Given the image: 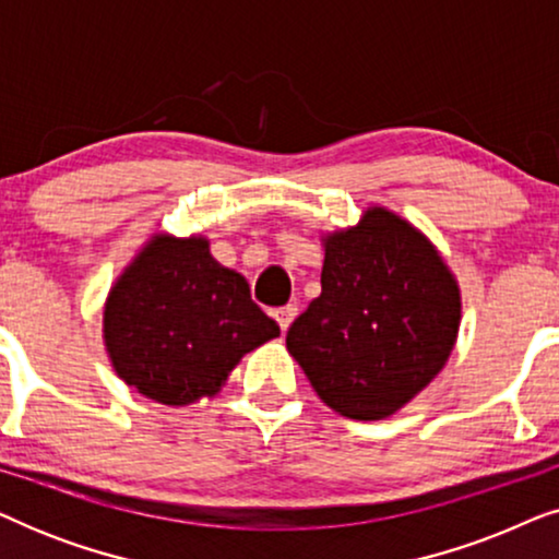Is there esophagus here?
<instances>
[{
  "instance_id": "34e87169",
  "label": "esophagus",
  "mask_w": 559,
  "mask_h": 559,
  "mask_svg": "<svg viewBox=\"0 0 559 559\" xmlns=\"http://www.w3.org/2000/svg\"><path fill=\"white\" fill-rule=\"evenodd\" d=\"M274 318H277V323H280V328H282V333H285L287 328L293 325V320L297 318V308H295V305H285V308L274 310Z\"/></svg>"
}]
</instances>
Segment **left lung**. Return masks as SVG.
<instances>
[{
	"label": "left lung",
	"mask_w": 559,
	"mask_h": 559,
	"mask_svg": "<svg viewBox=\"0 0 559 559\" xmlns=\"http://www.w3.org/2000/svg\"><path fill=\"white\" fill-rule=\"evenodd\" d=\"M323 247V289L289 325L287 350L328 407L384 419L445 366L461 289L432 241L381 205L328 234Z\"/></svg>",
	"instance_id": "obj_1"
}]
</instances>
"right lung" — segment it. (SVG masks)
I'll return each mask as SVG.
<instances>
[{
    "mask_svg": "<svg viewBox=\"0 0 559 559\" xmlns=\"http://www.w3.org/2000/svg\"><path fill=\"white\" fill-rule=\"evenodd\" d=\"M277 335L247 280L221 266L203 236H152L104 305L114 371L167 407L218 394L241 356Z\"/></svg>",
    "mask_w": 559,
    "mask_h": 559,
    "instance_id": "add662e5",
    "label": "right lung"
}]
</instances>
